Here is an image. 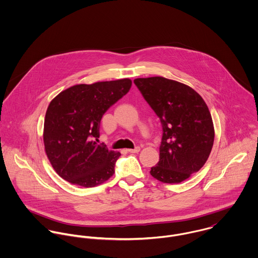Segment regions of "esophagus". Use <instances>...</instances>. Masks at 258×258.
Wrapping results in <instances>:
<instances>
[{"label":"esophagus","instance_id":"1","mask_svg":"<svg viewBox=\"0 0 258 258\" xmlns=\"http://www.w3.org/2000/svg\"><path fill=\"white\" fill-rule=\"evenodd\" d=\"M127 151L129 153H138V152H140V147H136L135 149H128Z\"/></svg>","mask_w":258,"mask_h":258}]
</instances>
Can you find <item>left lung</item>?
I'll return each mask as SVG.
<instances>
[{"label":"left lung","instance_id":"8db88e82","mask_svg":"<svg viewBox=\"0 0 258 258\" xmlns=\"http://www.w3.org/2000/svg\"><path fill=\"white\" fill-rule=\"evenodd\" d=\"M134 83L159 117L163 136L160 160L150 174L166 184H179L206 164L215 140L211 112L191 87L162 76Z\"/></svg>","mask_w":258,"mask_h":258}]
</instances>
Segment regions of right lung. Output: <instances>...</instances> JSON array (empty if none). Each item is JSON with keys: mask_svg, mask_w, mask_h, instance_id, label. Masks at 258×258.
Returning a JSON list of instances; mask_svg holds the SVG:
<instances>
[{"mask_svg": "<svg viewBox=\"0 0 258 258\" xmlns=\"http://www.w3.org/2000/svg\"><path fill=\"white\" fill-rule=\"evenodd\" d=\"M131 85L129 78L76 84L50 101L43 125L44 150L63 180L92 187L113 176L121 154L97 144L100 121Z\"/></svg>", "mask_w": 258, "mask_h": 258, "instance_id": "1", "label": "right lung"}]
</instances>
